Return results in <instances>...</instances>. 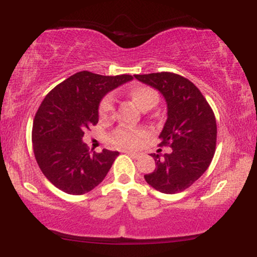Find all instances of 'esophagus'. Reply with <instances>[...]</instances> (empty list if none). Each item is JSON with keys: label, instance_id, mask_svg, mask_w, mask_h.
<instances>
[{"label": "esophagus", "instance_id": "1", "mask_svg": "<svg viewBox=\"0 0 257 257\" xmlns=\"http://www.w3.org/2000/svg\"><path fill=\"white\" fill-rule=\"evenodd\" d=\"M125 153L126 155H129V156H132V157H134V158H139L141 156V153H139V152H133V151H125Z\"/></svg>", "mask_w": 257, "mask_h": 257}]
</instances>
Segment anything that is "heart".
Returning <instances> with one entry per match:
<instances>
[{"label": "heart", "mask_w": 257, "mask_h": 257, "mask_svg": "<svg viewBox=\"0 0 257 257\" xmlns=\"http://www.w3.org/2000/svg\"><path fill=\"white\" fill-rule=\"evenodd\" d=\"M129 96L141 110L151 108L158 102L159 95L157 90L146 84H134L129 88ZM114 108H116V100L112 94H107L101 99L99 104V117L101 120H108L113 117ZM147 131L145 128H129V126H118L114 129L110 135V141L112 145L116 147H124V149H133L143 143L147 137Z\"/></svg>", "instance_id": "b5f03b06"}]
</instances>
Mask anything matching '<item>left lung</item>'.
I'll return each mask as SVG.
<instances>
[{
	"mask_svg": "<svg viewBox=\"0 0 257 257\" xmlns=\"http://www.w3.org/2000/svg\"><path fill=\"white\" fill-rule=\"evenodd\" d=\"M163 94L168 119L159 146L172 147L163 158L153 153L156 169L146 174L149 185L162 193L185 191L210 166L216 150V119L213 108L190 79L173 72L134 75Z\"/></svg>",
	"mask_w": 257,
	"mask_h": 257,
	"instance_id": "left-lung-1",
	"label": "left lung"
}]
</instances>
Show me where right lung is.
I'll return each instance as SVG.
<instances>
[{"mask_svg": "<svg viewBox=\"0 0 257 257\" xmlns=\"http://www.w3.org/2000/svg\"><path fill=\"white\" fill-rule=\"evenodd\" d=\"M131 79V75L81 71L59 83L41 102L32 124V149L43 175L63 192H89L105 179L119 155L110 150L91 152L82 138L98 123L102 96Z\"/></svg>", "mask_w": 257, "mask_h": 257, "instance_id": "1", "label": "right lung"}]
</instances>
